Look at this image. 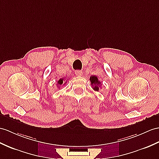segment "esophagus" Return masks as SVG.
<instances>
[{
	"mask_svg": "<svg viewBox=\"0 0 159 159\" xmlns=\"http://www.w3.org/2000/svg\"><path fill=\"white\" fill-rule=\"evenodd\" d=\"M75 74H76V75H77V76H81V75H82L83 72H82V71H80V70H77V71H75Z\"/></svg>",
	"mask_w": 159,
	"mask_h": 159,
	"instance_id": "34e87169",
	"label": "esophagus"
}]
</instances>
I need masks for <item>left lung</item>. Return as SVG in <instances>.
Masks as SVG:
<instances>
[{"label":"left lung","mask_w":159,"mask_h":159,"mask_svg":"<svg viewBox=\"0 0 159 159\" xmlns=\"http://www.w3.org/2000/svg\"><path fill=\"white\" fill-rule=\"evenodd\" d=\"M90 84L92 86V88L93 90L96 92H98L99 88H101L102 86V82L98 80V76L96 75H92L90 77Z\"/></svg>","instance_id":"1"}]
</instances>
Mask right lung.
Returning <instances> with one entry per match:
<instances>
[{"label":"right lung","mask_w":159,"mask_h":159,"mask_svg":"<svg viewBox=\"0 0 159 159\" xmlns=\"http://www.w3.org/2000/svg\"><path fill=\"white\" fill-rule=\"evenodd\" d=\"M67 80H66V81H65V78H64V77H62V78H61L60 80H58L57 84V88H59L61 86H64V85L67 83Z\"/></svg>","instance_id":"obj_1"}]
</instances>
